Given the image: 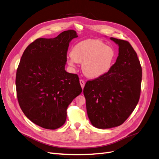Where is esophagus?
<instances>
[{
	"mask_svg": "<svg viewBox=\"0 0 159 159\" xmlns=\"http://www.w3.org/2000/svg\"><path fill=\"white\" fill-rule=\"evenodd\" d=\"M80 85H81V88H82V89H83L84 88V86H85V81L83 80H80Z\"/></svg>",
	"mask_w": 159,
	"mask_h": 159,
	"instance_id": "obj_1",
	"label": "esophagus"
}]
</instances>
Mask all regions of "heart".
I'll return each instance as SVG.
<instances>
[{
	"label": "heart",
	"mask_w": 159,
	"mask_h": 159,
	"mask_svg": "<svg viewBox=\"0 0 159 159\" xmlns=\"http://www.w3.org/2000/svg\"><path fill=\"white\" fill-rule=\"evenodd\" d=\"M116 57L113 47L96 39L80 41L71 48L68 57L70 66L74 68L82 63L81 68L85 76L95 79L107 74L111 70Z\"/></svg>",
	"instance_id": "1"
}]
</instances>
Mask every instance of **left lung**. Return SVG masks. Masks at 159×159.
Segmentation results:
<instances>
[{
	"label": "left lung",
	"mask_w": 159,
	"mask_h": 159,
	"mask_svg": "<svg viewBox=\"0 0 159 159\" xmlns=\"http://www.w3.org/2000/svg\"><path fill=\"white\" fill-rule=\"evenodd\" d=\"M119 46L118 57L107 74L88 81L84 88L88 116L92 125H121L133 111L141 93L142 70L137 53L127 41L110 38Z\"/></svg>",
	"instance_id": "left-lung-1"
}]
</instances>
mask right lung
<instances>
[{
  "label": "right lung",
  "instance_id": "add662e5",
  "mask_svg": "<svg viewBox=\"0 0 159 159\" xmlns=\"http://www.w3.org/2000/svg\"><path fill=\"white\" fill-rule=\"evenodd\" d=\"M75 30L54 38H38L24 52L16 71L19 105L26 117L37 125L56 129L65 123L67 107L82 89L78 75L65 70Z\"/></svg>",
  "mask_w": 159,
  "mask_h": 159
}]
</instances>
